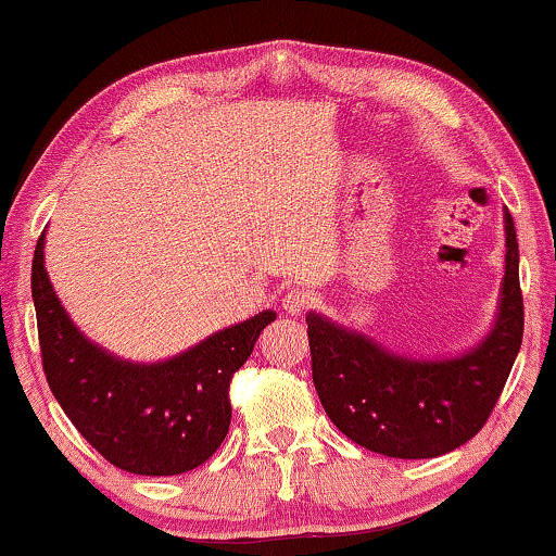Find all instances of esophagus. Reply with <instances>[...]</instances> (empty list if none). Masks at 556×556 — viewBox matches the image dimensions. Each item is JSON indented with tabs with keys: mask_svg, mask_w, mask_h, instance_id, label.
I'll return each mask as SVG.
<instances>
[{
	"mask_svg": "<svg viewBox=\"0 0 556 556\" xmlns=\"http://www.w3.org/2000/svg\"><path fill=\"white\" fill-rule=\"evenodd\" d=\"M308 306H311V295H308L306 288H291V291H288V293L283 295V308H286V314L299 316V314H303V311H306Z\"/></svg>",
	"mask_w": 556,
	"mask_h": 556,
	"instance_id": "1",
	"label": "esophagus"
}]
</instances>
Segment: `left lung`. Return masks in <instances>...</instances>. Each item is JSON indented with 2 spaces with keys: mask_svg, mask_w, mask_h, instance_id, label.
Wrapping results in <instances>:
<instances>
[{
  "mask_svg": "<svg viewBox=\"0 0 556 556\" xmlns=\"http://www.w3.org/2000/svg\"><path fill=\"white\" fill-rule=\"evenodd\" d=\"M504 230L506 273L496 324L466 354L413 359L314 311L306 316L318 400L356 445L390 458H438L468 443L489 420L523 337L519 242L508 210Z\"/></svg>",
  "mask_w": 556,
  "mask_h": 556,
  "instance_id": "obj_1",
  "label": "left lung"
}]
</instances>
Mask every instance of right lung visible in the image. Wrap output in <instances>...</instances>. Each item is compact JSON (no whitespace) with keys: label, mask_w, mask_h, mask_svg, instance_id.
<instances>
[{"label":"right lung","mask_w":556,"mask_h":556,"mask_svg":"<svg viewBox=\"0 0 556 556\" xmlns=\"http://www.w3.org/2000/svg\"><path fill=\"white\" fill-rule=\"evenodd\" d=\"M42 250L45 232L33 257V301L42 369L63 413L105 460L128 473L179 476L202 466L230 430L232 375L276 314L263 311L227 326L166 362L134 364L75 329Z\"/></svg>","instance_id":"obj_1"}]
</instances>
